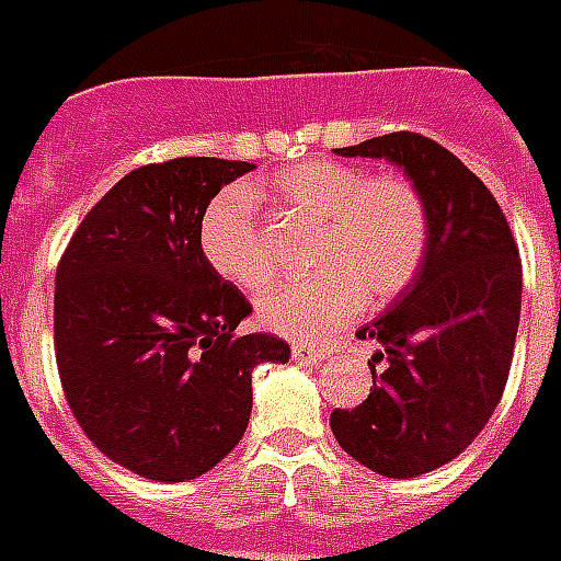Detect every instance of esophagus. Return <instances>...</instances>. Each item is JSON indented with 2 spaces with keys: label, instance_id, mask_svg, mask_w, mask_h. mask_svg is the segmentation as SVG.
<instances>
[{
  "label": "esophagus",
  "instance_id": "34e87169",
  "mask_svg": "<svg viewBox=\"0 0 561 561\" xmlns=\"http://www.w3.org/2000/svg\"><path fill=\"white\" fill-rule=\"evenodd\" d=\"M291 356H294V363H300V365H321L323 363V351L321 347H314V344H306V342H294L291 344Z\"/></svg>",
  "mask_w": 561,
  "mask_h": 561
}]
</instances>
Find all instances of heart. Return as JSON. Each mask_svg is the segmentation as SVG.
Returning a JSON list of instances; mask_svg holds the SVG:
<instances>
[{
	"instance_id": "1",
	"label": "heart",
	"mask_w": 561,
	"mask_h": 561,
	"mask_svg": "<svg viewBox=\"0 0 561 561\" xmlns=\"http://www.w3.org/2000/svg\"><path fill=\"white\" fill-rule=\"evenodd\" d=\"M288 214L314 222L309 264L318 273L273 282L259 294V321L291 339H323L363 302H386L416 276L428 247V207L401 175L368 178L354 165L306 160L270 181ZM202 252L238 288L267 279L270 247L247 190L228 186L202 217Z\"/></svg>"
}]
</instances>
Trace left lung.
<instances>
[{
	"instance_id": "8db88e82",
	"label": "left lung",
	"mask_w": 561,
	"mask_h": 561,
	"mask_svg": "<svg viewBox=\"0 0 561 561\" xmlns=\"http://www.w3.org/2000/svg\"><path fill=\"white\" fill-rule=\"evenodd\" d=\"M339 153L404 169L428 207L419 273L356 333L380 342L368 359L375 389L330 413L351 458L413 479L458 458L500 404L520 323V252L491 190L428 136L389 133Z\"/></svg>"
}]
</instances>
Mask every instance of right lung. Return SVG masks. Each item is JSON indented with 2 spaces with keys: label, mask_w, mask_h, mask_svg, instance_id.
Returning <instances> with one entry per match:
<instances>
[{
  "label": "right lung",
  "mask_w": 561,
  "mask_h": 561,
  "mask_svg": "<svg viewBox=\"0 0 561 561\" xmlns=\"http://www.w3.org/2000/svg\"><path fill=\"white\" fill-rule=\"evenodd\" d=\"M255 165L178 157L133 169L91 207L56 270V363L85 437L124 470L186 481L234 449L252 371L288 363L202 252L210 198Z\"/></svg>",
  "instance_id": "obj_1"
}]
</instances>
